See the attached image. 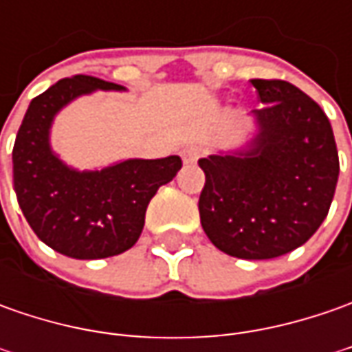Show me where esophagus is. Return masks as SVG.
<instances>
[{"instance_id": "esophagus-1", "label": "esophagus", "mask_w": 352, "mask_h": 352, "mask_svg": "<svg viewBox=\"0 0 352 352\" xmlns=\"http://www.w3.org/2000/svg\"><path fill=\"white\" fill-rule=\"evenodd\" d=\"M180 155H182L184 164H194L199 158V148L197 146H186V148H182Z\"/></svg>"}]
</instances>
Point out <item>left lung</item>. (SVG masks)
<instances>
[{
    "instance_id": "left-lung-1",
    "label": "left lung",
    "mask_w": 352,
    "mask_h": 352,
    "mask_svg": "<svg viewBox=\"0 0 352 352\" xmlns=\"http://www.w3.org/2000/svg\"><path fill=\"white\" fill-rule=\"evenodd\" d=\"M263 109L245 151L210 155L199 219L229 256L264 261L302 247L327 217L339 178L331 123L302 89L284 80H250Z\"/></svg>"
}]
</instances>
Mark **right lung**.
Returning <instances> with one entry per match:
<instances>
[{
    "label": "right lung",
    "mask_w": 352,
    "mask_h": 352,
    "mask_svg": "<svg viewBox=\"0 0 352 352\" xmlns=\"http://www.w3.org/2000/svg\"><path fill=\"white\" fill-rule=\"evenodd\" d=\"M96 89L125 88L94 76L64 78L31 102L13 146V188L27 223L50 249L80 261L131 249L141 236L148 201L182 168L180 156L131 158L86 172L66 166L50 148L52 119Z\"/></svg>",
    "instance_id": "right-lung-1"
}]
</instances>
